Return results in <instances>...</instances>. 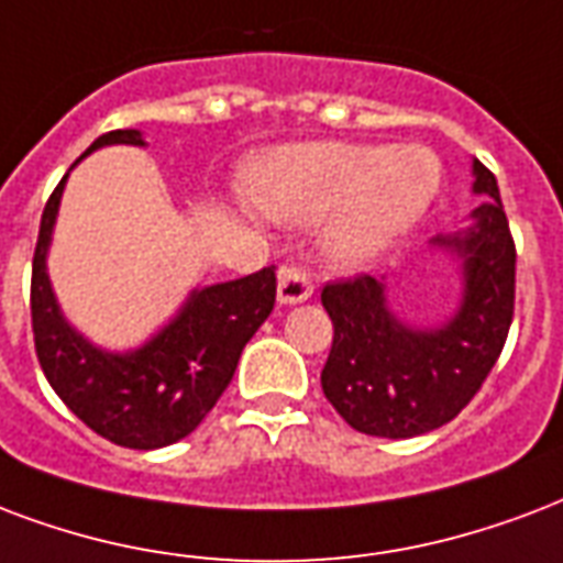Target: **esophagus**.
<instances>
[{"instance_id": "1", "label": "esophagus", "mask_w": 563, "mask_h": 563, "mask_svg": "<svg viewBox=\"0 0 563 563\" xmlns=\"http://www.w3.org/2000/svg\"><path fill=\"white\" fill-rule=\"evenodd\" d=\"M312 295V283L310 274L303 272V268H283L280 277H277V300L291 307V303H303V300H310Z\"/></svg>"}]
</instances>
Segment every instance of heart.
I'll list each match as a JSON object with an SVG mask.
<instances>
[{
  "mask_svg": "<svg viewBox=\"0 0 563 563\" xmlns=\"http://www.w3.org/2000/svg\"><path fill=\"white\" fill-rule=\"evenodd\" d=\"M256 209L277 224L307 227L330 214L321 256L333 272H363L410 233L440 191L431 150L319 141L280 147L247 167Z\"/></svg>",
  "mask_w": 563,
  "mask_h": 563,
  "instance_id": "obj_1",
  "label": "heart"
}]
</instances>
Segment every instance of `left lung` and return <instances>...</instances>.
<instances>
[{
    "label": "left lung",
    "mask_w": 563,
    "mask_h": 563,
    "mask_svg": "<svg viewBox=\"0 0 563 563\" xmlns=\"http://www.w3.org/2000/svg\"><path fill=\"white\" fill-rule=\"evenodd\" d=\"M472 177V195L482 197L472 221L431 239L461 272L452 316L428 328L410 324L389 307L384 277L368 274L321 291L333 321L321 389L360 434L407 440L452 422L499 360L514 319L517 251L496 177L478 158Z\"/></svg>",
    "instance_id": "1"
}]
</instances>
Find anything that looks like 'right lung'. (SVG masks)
<instances>
[{
  "label": "right lung",
  "instance_id": "obj_1",
  "mask_svg": "<svg viewBox=\"0 0 563 563\" xmlns=\"http://www.w3.org/2000/svg\"><path fill=\"white\" fill-rule=\"evenodd\" d=\"M111 144L144 147L147 141L139 129H114L81 158ZM67 177L46 200L32 263V330L43 375L64 405L111 443L141 452L177 443L203 422L233 380L244 345L272 316L274 268L197 286L139 349H100L67 321L46 272Z\"/></svg>",
  "mask_w": 563,
  "mask_h": 563
}]
</instances>
